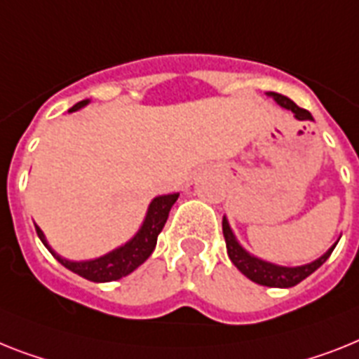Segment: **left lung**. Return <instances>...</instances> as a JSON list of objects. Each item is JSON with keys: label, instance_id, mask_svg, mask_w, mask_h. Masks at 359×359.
Returning a JSON list of instances; mask_svg holds the SVG:
<instances>
[{"label": "left lung", "instance_id": "8db88e82", "mask_svg": "<svg viewBox=\"0 0 359 359\" xmlns=\"http://www.w3.org/2000/svg\"><path fill=\"white\" fill-rule=\"evenodd\" d=\"M268 97L277 102L280 108L292 109V114L295 115V119L299 121H313L312 114L308 109L299 108L292 99L284 97L280 93H275V91H268ZM222 231H224V236H226V245H227V255H229L231 262L238 268L240 273H244L250 280L257 284H262V286H269V288H292L295 284H299L301 280H304L308 275H312L318 268H321L327 259L332 255L336 244L330 248L325 255H321L319 259H316L313 262H308L303 266H279L273 264V262H268V260H262L259 257L251 255L250 251L245 250L244 245L240 244L238 238L235 236L233 229H231L229 222L224 216L222 220Z\"/></svg>", "mask_w": 359, "mask_h": 359}]
</instances>
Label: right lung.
Wrapping results in <instances>:
<instances>
[{"instance_id":"1","label":"right lung","mask_w":359,"mask_h":359,"mask_svg":"<svg viewBox=\"0 0 359 359\" xmlns=\"http://www.w3.org/2000/svg\"><path fill=\"white\" fill-rule=\"evenodd\" d=\"M90 104V99L80 100L76 102L73 108H69L71 111H76V109L84 108V106ZM180 192H172V194H163V196H156L150 205H148L147 216H144L143 224L139 227V231L132 238L126 242V244L115 248L114 251L102 255L99 259L91 260H69L64 259L60 255L53 250L49 242H47L43 231L36 227V233L40 236V240L43 242L49 253L55 257L62 266H66L67 269H71L73 273L80 275L88 280H93V283H111V280L123 279L126 275H130L133 269H137L139 266L143 264L144 260L152 255L154 248L158 244V235L161 233V229L165 227V222L168 218V212L172 209V205L176 203Z\"/></svg>"}]
</instances>
